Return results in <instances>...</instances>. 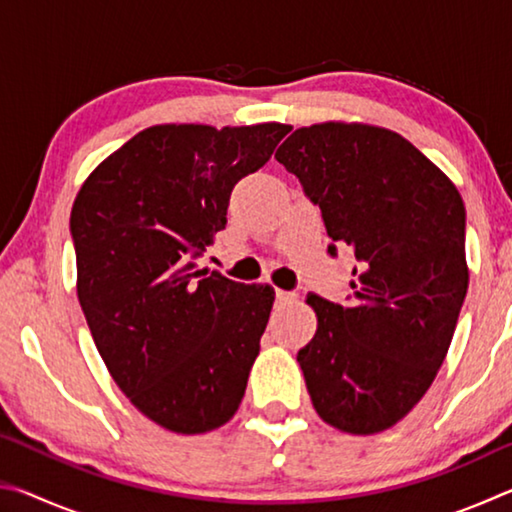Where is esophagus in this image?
I'll list each match as a JSON object with an SVG mask.
<instances>
[{"label":"esophagus","mask_w":512,"mask_h":512,"mask_svg":"<svg viewBox=\"0 0 512 512\" xmlns=\"http://www.w3.org/2000/svg\"><path fill=\"white\" fill-rule=\"evenodd\" d=\"M275 300L280 302V305H287V302H293L296 300V293H291V291H282V289H277L275 291Z\"/></svg>","instance_id":"esophagus-1"}]
</instances>
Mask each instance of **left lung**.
<instances>
[{
  "instance_id": "obj_1",
  "label": "left lung",
  "mask_w": 512,
  "mask_h": 512,
  "mask_svg": "<svg viewBox=\"0 0 512 512\" xmlns=\"http://www.w3.org/2000/svg\"><path fill=\"white\" fill-rule=\"evenodd\" d=\"M275 160L359 262L350 307L307 296L318 327L298 363L311 404L354 436L391 429L429 391L452 343L470 282L463 198L409 140L357 121L298 128Z\"/></svg>"
}]
</instances>
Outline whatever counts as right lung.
Wrapping results in <instances>:
<instances>
[{
    "mask_svg": "<svg viewBox=\"0 0 512 512\" xmlns=\"http://www.w3.org/2000/svg\"><path fill=\"white\" fill-rule=\"evenodd\" d=\"M287 124L144 128L94 169L69 216L76 293L94 345L137 411L173 433L237 413L275 291L198 271L232 187Z\"/></svg>",
    "mask_w": 512,
    "mask_h": 512,
    "instance_id": "1",
    "label": "right lung"
}]
</instances>
